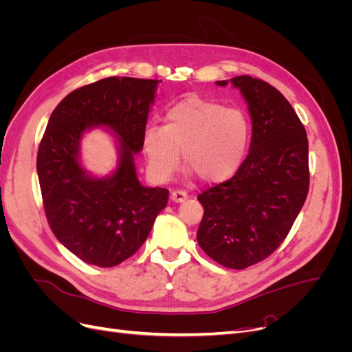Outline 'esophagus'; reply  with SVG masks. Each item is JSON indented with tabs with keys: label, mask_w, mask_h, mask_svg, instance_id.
<instances>
[{
	"label": "esophagus",
	"mask_w": 352,
	"mask_h": 352,
	"mask_svg": "<svg viewBox=\"0 0 352 352\" xmlns=\"http://www.w3.org/2000/svg\"><path fill=\"white\" fill-rule=\"evenodd\" d=\"M170 198H172V201H175V202H184L188 198V192L186 190L176 189V190H173L172 195H170Z\"/></svg>",
	"instance_id": "34e87169"
}]
</instances>
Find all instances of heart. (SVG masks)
<instances>
[{
	"label": "heart",
	"instance_id": "b5f03b06",
	"mask_svg": "<svg viewBox=\"0 0 352 352\" xmlns=\"http://www.w3.org/2000/svg\"><path fill=\"white\" fill-rule=\"evenodd\" d=\"M250 140L248 117L241 109L190 97L170 107L164 126H148L142 136L148 173L166 182L179 166L180 153L206 184L229 179L241 166Z\"/></svg>",
	"mask_w": 352,
	"mask_h": 352
}]
</instances>
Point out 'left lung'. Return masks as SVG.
<instances>
[{
    "label": "left lung",
    "mask_w": 352,
    "mask_h": 352,
    "mask_svg": "<svg viewBox=\"0 0 352 352\" xmlns=\"http://www.w3.org/2000/svg\"><path fill=\"white\" fill-rule=\"evenodd\" d=\"M248 102L250 153L226 182L198 195L204 207L197 239L208 257L242 270L279 248L310 186L305 127L283 95L261 79H230ZM226 87L228 80H217Z\"/></svg>",
    "instance_id": "1"
}]
</instances>
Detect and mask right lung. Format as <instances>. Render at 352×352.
Here are the masks:
<instances>
[{
	"mask_svg": "<svg viewBox=\"0 0 352 352\" xmlns=\"http://www.w3.org/2000/svg\"><path fill=\"white\" fill-rule=\"evenodd\" d=\"M160 80L111 76L74 89L52 111L42 136L36 170L48 225L82 261L114 267L141 248L168 190L145 188L133 154L142 136ZM107 125L120 140V166L92 178L78 162L82 133Z\"/></svg>",
	"mask_w": 352,
	"mask_h": 352,
	"instance_id": "1",
	"label": "right lung"
}]
</instances>
